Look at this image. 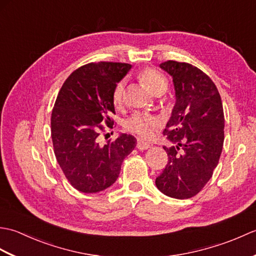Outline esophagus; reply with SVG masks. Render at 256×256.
<instances>
[{
	"mask_svg": "<svg viewBox=\"0 0 256 256\" xmlns=\"http://www.w3.org/2000/svg\"><path fill=\"white\" fill-rule=\"evenodd\" d=\"M136 148L138 150H145L150 148V143H146V142H144V140H138Z\"/></svg>",
	"mask_w": 256,
	"mask_h": 256,
	"instance_id": "esophagus-1",
	"label": "esophagus"
}]
</instances>
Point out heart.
<instances>
[{"label": "heart", "mask_w": 256, "mask_h": 256, "mask_svg": "<svg viewBox=\"0 0 256 256\" xmlns=\"http://www.w3.org/2000/svg\"><path fill=\"white\" fill-rule=\"evenodd\" d=\"M138 79L140 80L146 88L150 90L154 96L164 94L168 88V80L164 74H160L153 68H146L138 74ZM125 84L124 81H120L114 86L112 91V103L116 108L122 106L124 99ZM158 125V120L148 116H140L134 114L126 120L124 126L138 136L143 138H150L153 136L155 130Z\"/></svg>", "instance_id": "b5f03b06"}]
</instances>
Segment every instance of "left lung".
I'll return each mask as SVG.
<instances>
[{"label":"left lung","instance_id":"8db88e82","mask_svg":"<svg viewBox=\"0 0 256 256\" xmlns=\"http://www.w3.org/2000/svg\"><path fill=\"white\" fill-rule=\"evenodd\" d=\"M160 67L172 76L176 102L164 134L168 162L156 187L168 197L188 199L212 177L224 140L221 96L208 76L187 62L168 60Z\"/></svg>","mask_w":256,"mask_h":256}]
</instances>
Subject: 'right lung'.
<instances>
[{"label": "right lung", "instance_id": "right-lung-1", "mask_svg": "<svg viewBox=\"0 0 256 256\" xmlns=\"http://www.w3.org/2000/svg\"><path fill=\"white\" fill-rule=\"evenodd\" d=\"M130 64L91 62L64 81L52 112V138L56 160L72 186L94 194L116 182L121 165L136 146V138L121 133L101 146L98 136L116 113L114 86L131 69Z\"/></svg>", "mask_w": 256, "mask_h": 256}]
</instances>
